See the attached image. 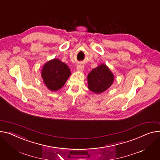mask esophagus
Returning a JSON list of instances; mask_svg holds the SVG:
<instances>
[{
    "label": "esophagus",
    "instance_id": "obj_1",
    "mask_svg": "<svg viewBox=\"0 0 160 160\" xmlns=\"http://www.w3.org/2000/svg\"><path fill=\"white\" fill-rule=\"evenodd\" d=\"M77 69L78 71H83V69H84V66L83 64H82V63H79V64L77 66Z\"/></svg>",
    "mask_w": 160,
    "mask_h": 160
}]
</instances>
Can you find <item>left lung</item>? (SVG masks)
I'll return each instance as SVG.
<instances>
[{
    "label": "left lung",
    "mask_w": 160,
    "mask_h": 160,
    "mask_svg": "<svg viewBox=\"0 0 160 160\" xmlns=\"http://www.w3.org/2000/svg\"><path fill=\"white\" fill-rule=\"evenodd\" d=\"M87 80L89 89L95 94H100L112 86L114 76L107 65L102 63L92 69Z\"/></svg>",
    "instance_id": "8db88e82"
}]
</instances>
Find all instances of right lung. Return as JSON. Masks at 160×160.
<instances>
[{
    "mask_svg": "<svg viewBox=\"0 0 160 160\" xmlns=\"http://www.w3.org/2000/svg\"><path fill=\"white\" fill-rule=\"evenodd\" d=\"M71 74L69 67L58 58L47 62L42 69L41 76L48 89L51 91L60 89Z\"/></svg>",
    "mask_w": 160,
    "mask_h": 160,
    "instance_id": "right-lung-1",
    "label": "right lung"
}]
</instances>
